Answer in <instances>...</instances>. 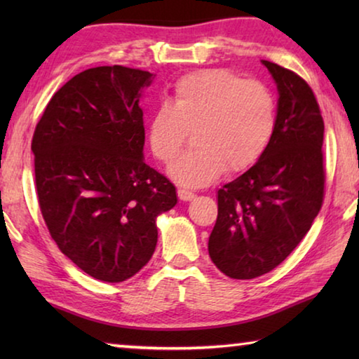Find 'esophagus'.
Masks as SVG:
<instances>
[{
  "label": "esophagus",
  "instance_id": "1",
  "mask_svg": "<svg viewBox=\"0 0 359 359\" xmlns=\"http://www.w3.org/2000/svg\"><path fill=\"white\" fill-rule=\"evenodd\" d=\"M177 194H179V199L180 201H191V199L196 198V194L191 193V191H187V190H177Z\"/></svg>",
  "mask_w": 359,
  "mask_h": 359
}]
</instances>
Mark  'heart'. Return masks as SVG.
I'll return each mask as SVG.
<instances>
[{"label":"heart","mask_w":359,"mask_h":359,"mask_svg":"<svg viewBox=\"0 0 359 359\" xmlns=\"http://www.w3.org/2000/svg\"><path fill=\"white\" fill-rule=\"evenodd\" d=\"M276 100L264 83L244 81L228 69H199L180 77L169 104L154 109L147 141L156 160L169 163L194 131L195 149L169 166L182 187L215 182L223 171L253 166L276 130Z\"/></svg>","instance_id":"obj_1"}]
</instances>
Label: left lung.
Listing matches in <instances>:
<instances>
[{"label":"left lung","mask_w":359,"mask_h":359,"mask_svg":"<svg viewBox=\"0 0 359 359\" xmlns=\"http://www.w3.org/2000/svg\"><path fill=\"white\" fill-rule=\"evenodd\" d=\"M278 92L276 130L259 160L218 190L209 257L224 276L248 280L277 267L309 233L323 203L325 123L312 88L261 60Z\"/></svg>","instance_id":"obj_1"}]
</instances>
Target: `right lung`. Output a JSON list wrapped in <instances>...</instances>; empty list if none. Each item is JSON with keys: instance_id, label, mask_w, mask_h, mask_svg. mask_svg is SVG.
<instances>
[{"instance_id": "right-lung-1", "label": "right lung", "mask_w": 359, "mask_h": 359, "mask_svg": "<svg viewBox=\"0 0 359 359\" xmlns=\"http://www.w3.org/2000/svg\"><path fill=\"white\" fill-rule=\"evenodd\" d=\"M149 71L98 66L79 72L36 125V190L52 239L96 280L118 283L149 263L156 218L177 204L175 187L144 160L139 101Z\"/></svg>"}]
</instances>
